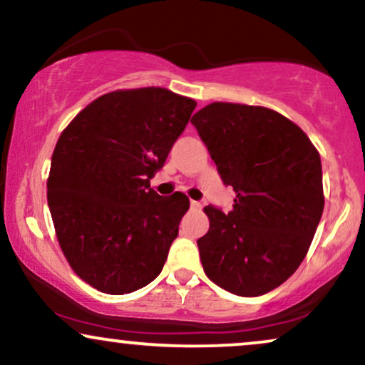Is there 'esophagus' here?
<instances>
[{
  "label": "esophagus",
  "instance_id": "1",
  "mask_svg": "<svg viewBox=\"0 0 365 365\" xmlns=\"http://www.w3.org/2000/svg\"><path fill=\"white\" fill-rule=\"evenodd\" d=\"M190 207H192V209L198 210V209H202V204H200V202H197V200H190Z\"/></svg>",
  "mask_w": 365,
  "mask_h": 365
}]
</instances>
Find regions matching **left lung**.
<instances>
[{"mask_svg":"<svg viewBox=\"0 0 365 365\" xmlns=\"http://www.w3.org/2000/svg\"><path fill=\"white\" fill-rule=\"evenodd\" d=\"M232 210L207 205L197 241L205 274L239 297H259L305 259L324 212L320 155L297 124L261 106L214 103L192 118Z\"/></svg>","mask_w":365,"mask_h":365,"instance_id":"obj_1","label":"left lung"}]
</instances>
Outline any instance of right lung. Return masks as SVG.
Here are the masks:
<instances>
[{"label":"right lung","mask_w":365,"mask_h":365,"mask_svg":"<svg viewBox=\"0 0 365 365\" xmlns=\"http://www.w3.org/2000/svg\"><path fill=\"white\" fill-rule=\"evenodd\" d=\"M195 106L161 87L114 91L60 135L48 209L68 264L99 292H136L163 269L190 202L182 192L158 195L150 178L163 168Z\"/></svg>","instance_id":"add662e5"}]
</instances>
